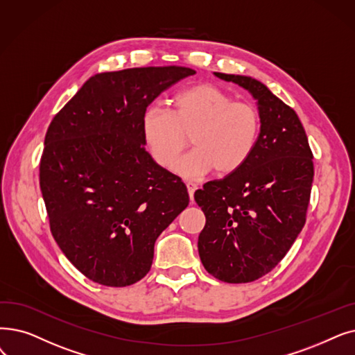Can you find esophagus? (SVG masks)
<instances>
[{"instance_id": "obj_1", "label": "esophagus", "mask_w": 355, "mask_h": 355, "mask_svg": "<svg viewBox=\"0 0 355 355\" xmlns=\"http://www.w3.org/2000/svg\"><path fill=\"white\" fill-rule=\"evenodd\" d=\"M186 186H187V190H189V194H190V198L193 200V196H194V191L197 190V184L196 182H191V181H189V182H186Z\"/></svg>"}]
</instances>
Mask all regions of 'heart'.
Returning <instances> with one entry per match:
<instances>
[{"label": "heart", "instance_id": "heart-1", "mask_svg": "<svg viewBox=\"0 0 355 355\" xmlns=\"http://www.w3.org/2000/svg\"><path fill=\"white\" fill-rule=\"evenodd\" d=\"M142 132L152 157L162 168L174 169L190 137L194 149L177 165L178 174L194 178L213 169L216 175H229L252 155L259 116L252 104L234 101L211 84H197L177 92L171 110H146Z\"/></svg>", "mask_w": 355, "mask_h": 355}]
</instances>
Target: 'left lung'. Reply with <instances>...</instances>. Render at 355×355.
I'll return each instance as SVG.
<instances>
[{"label": "left lung", "mask_w": 355, "mask_h": 355, "mask_svg": "<svg viewBox=\"0 0 355 355\" xmlns=\"http://www.w3.org/2000/svg\"><path fill=\"white\" fill-rule=\"evenodd\" d=\"M258 101L261 129L252 155L238 171L194 193L206 216L198 255L225 283H250L270 272L306 222L313 153L296 112L251 76L214 72Z\"/></svg>", "instance_id": "left-lung-1"}]
</instances>
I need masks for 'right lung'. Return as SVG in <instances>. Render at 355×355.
Listing matches in <instances>:
<instances>
[{
  "label": "right lung",
  "instance_id": "right-lung-1",
  "mask_svg": "<svg viewBox=\"0 0 355 355\" xmlns=\"http://www.w3.org/2000/svg\"><path fill=\"white\" fill-rule=\"evenodd\" d=\"M194 73L184 67L97 73L51 121L39 169L51 232L94 283L142 280L157 238L189 206L186 184L146 152L142 119L162 91Z\"/></svg>",
  "mask_w": 355,
  "mask_h": 355
}]
</instances>
